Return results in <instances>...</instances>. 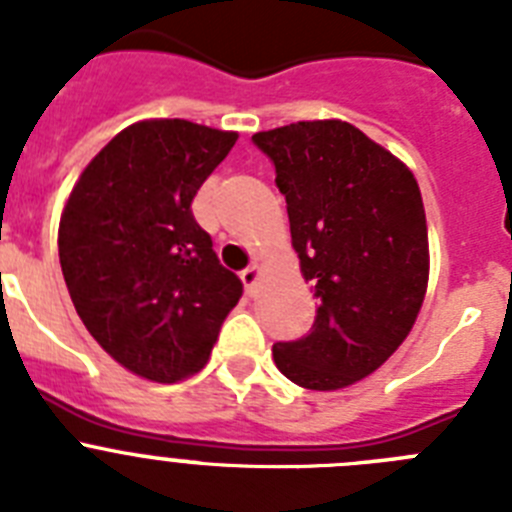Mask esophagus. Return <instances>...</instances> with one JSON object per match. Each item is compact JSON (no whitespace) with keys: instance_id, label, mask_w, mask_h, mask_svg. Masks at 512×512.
<instances>
[{"instance_id":"obj_1","label":"esophagus","mask_w":512,"mask_h":512,"mask_svg":"<svg viewBox=\"0 0 512 512\" xmlns=\"http://www.w3.org/2000/svg\"><path fill=\"white\" fill-rule=\"evenodd\" d=\"M259 277H261V266L259 264H251V266H246V269L241 271V279H243V284H246L248 292H253V287H256Z\"/></svg>"}]
</instances>
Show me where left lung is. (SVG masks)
<instances>
[{"instance_id": "8db88e82", "label": "left lung", "mask_w": 512, "mask_h": 512, "mask_svg": "<svg viewBox=\"0 0 512 512\" xmlns=\"http://www.w3.org/2000/svg\"><path fill=\"white\" fill-rule=\"evenodd\" d=\"M287 200L292 246L315 287L310 333L274 343V364L307 390H341L397 351L428 284V228L405 164L341 120L253 135Z\"/></svg>"}]
</instances>
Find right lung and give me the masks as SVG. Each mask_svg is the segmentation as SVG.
<instances>
[{
    "label": "right lung",
    "mask_w": 512,
    "mask_h": 512,
    "mask_svg": "<svg viewBox=\"0 0 512 512\" xmlns=\"http://www.w3.org/2000/svg\"><path fill=\"white\" fill-rule=\"evenodd\" d=\"M235 140L189 120L135 122L92 158L63 207L58 259L81 323L153 382L200 372L243 295L192 215Z\"/></svg>",
    "instance_id": "right-lung-1"
}]
</instances>
